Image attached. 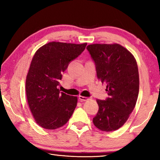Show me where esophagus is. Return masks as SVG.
I'll list each match as a JSON object with an SVG mask.
<instances>
[{"label":"esophagus","instance_id":"esophagus-1","mask_svg":"<svg viewBox=\"0 0 160 160\" xmlns=\"http://www.w3.org/2000/svg\"><path fill=\"white\" fill-rule=\"evenodd\" d=\"M79 99L80 100L81 102H85V101H88V100H90V99L88 98V97H84V96H79Z\"/></svg>","mask_w":160,"mask_h":160}]
</instances>
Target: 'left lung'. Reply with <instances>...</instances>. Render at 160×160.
I'll list each match as a JSON object with an SVG mask.
<instances>
[{
	"mask_svg": "<svg viewBox=\"0 0 160 160\" xmlns=\"http://www.w3.org/2000/svg\"><path fill=\"white\" fill-rule=\"evenodd\" d=\"M95 63L97 75L106 83V100L97 99L99 110L93 123L102 131L120 128L134 109L139 93L136 60L118 44H93L87 47Z\"/></svg>",
	"mask_w": 160,
	"mask_h": 160,
	"instance_id": "8db88e82",
	"label": "left lung"
}]
</instances>
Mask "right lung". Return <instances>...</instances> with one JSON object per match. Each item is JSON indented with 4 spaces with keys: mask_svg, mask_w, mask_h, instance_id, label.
<instances>
[{
    "mask_svg": "<svg viewBox=\"0 0 160 160\" xmlns=\"http://www.w3.org/2000/svg\"><path fill=\"white\" fill-rule=\"evenodd\" d=\"M86 45L51 42L35 52L27 75L25 89L32 114L42 128H61L71 117L78 97L61 92L58 85L62 72L82 53Z\"/></svg>",
    "mask_w": 160,
    "mask_h": 160,
    "instance_id": "right-lung-1",
    "label": "right lung"
}]
</instances>
